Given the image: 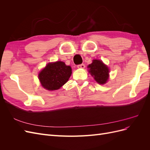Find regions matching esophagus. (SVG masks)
<instances>
[{
  "label": "esophagus",
  "mask_w": 150,
  "mask_h": 150,
  "mask_svg": "<svg viewBox=\"0 0 150 150\" xmlns=\"http://www.w3.org/2000/svg\"><path fill=\"white\" fill-rule=\"evenodd\" d=\"M78 68H79V69H84L85 67V65L84 64H79L78 65Z\"/></svg>",
  "instance_id": "34e87169"
}]
</instances>
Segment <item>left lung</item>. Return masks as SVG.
<instances>
[{
	"mask_svg": "<svg viewBox=\"0 0 150 150\" xmlns=\"http://www.w3.org/2000/svg\"><path fill=\"white\" fill-rule=\"evenodd\" d=\"M89 72L99 84L106 83L109 76V69L104 63L99 60H93L92 64L88 66Z\"/></svg>",
	"mask_w": 150,
	"mask_h": 150,
	"instance_id": "left-lung-1",
	"label": "left lung"
}]
</instances>
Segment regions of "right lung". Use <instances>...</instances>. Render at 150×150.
Returning <instances> with one entry per match:
<instances>
[{
    "instance_id": "right-lung-1",
    "label": "right lung",
    "mask_w": 150,
    "mask_h": 150,
    "mask_svg": "<svg viewBox=\"0 0 150 150\" xmlns=\"http://www.w3.org/2000/svg\"><path fill=\"white\" fill-rule=\"evenodd\" d=\"M72 73L69 66L64 62L49 63L39 74V79L43 87L49 91L56 90L67 82Z\"/></svg>"
}]
</instances>
